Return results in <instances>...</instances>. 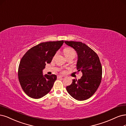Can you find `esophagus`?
<instances>
[{
	"instance_id": "esophagus-1",
	"label": "esophagus",
	"mask_w": 126,
	"mask_h": 126,
	"mask_svg": "<svg viewBox=\"0 0 126 126\" xmlns=\"http://www.w3.org/2000/svg\"><path fill=\"white\" fill-rule=\"evenodd\" d=\"M63 76H61V75H59V76H57V78H63Z\"/></svg>"
}]
</instances>
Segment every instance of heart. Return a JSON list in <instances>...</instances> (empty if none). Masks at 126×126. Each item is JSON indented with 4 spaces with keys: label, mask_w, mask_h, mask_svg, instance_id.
<instances>
[{
    "label": "heart",
    "mask_w": 126,
    "mask_h": 126,
    "mask_svg": "<svg viewBox=\"0 0 126 126\" xmlns=\"http://www.w3.org/2000/svg\"><path fill=\"white\" fill-rule=\"evenodd\" d=\"M63 53L67 58H69V57L75 58L77 55V53H76V50L72 48H65L63 50Z\"/></svg>",
    "instance_id": "b5f03b06"
}]
</instances>
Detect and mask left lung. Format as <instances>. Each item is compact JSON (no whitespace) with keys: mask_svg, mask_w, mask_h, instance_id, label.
Here are the masks:
<instances>
[{"mask_svg":"<svg viewBox=\"0 0 126 126\" xmlns=\"http://www.w3.org/2000/svg\"><path fill=\"white\" fill-rule=\"evenodd\" d=\"M78 55L77 69L82 72L80 79H73L66 90L78 101L86 100L96 92L102 80V67L98 55L90 47L80 42L64 41Z\"/></svg>","mask_w":126,"mask_h":126,"instance_id":"obj_1","label":"left lung"}]
</instances>
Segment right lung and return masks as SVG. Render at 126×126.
Here are the masks:
<instances>
[{
    "mask_svg": "<svg viewBox=\"0 0 126 126\" xmlns=\"http://www.w3.org/2000/svg\"><path fill=\"white\" fill-rule=\"evenodd\" d=\"M63 41L41 43L32 47L20 60L18 79L25 94L33 98H40L48 93L57 79L55 75H43L46 63H51Z\"/></svg>",
    "mask_w": 126,
    "mask_h": 126,
    "instance_id": "right-lung-1",
    "label": "right lung"
}]
</instances>
